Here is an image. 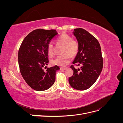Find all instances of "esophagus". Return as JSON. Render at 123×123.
<instances>
[{
  "mask_svg": "<svg viewBox=\"0 0 123 123\" xmlns=\"http://www.w3.org/2000/svg\"><path fill=\"white\" fill-rule=\"evenodd\" d=\"M60 69H61V70H65L67 69V68H65V67H61Z\"/></svg>",
  "mask_w": 123,
  "mask_h": 123,
  "instance_id": "1",
  "label": "esophagus"
}]
</instances>
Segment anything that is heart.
<instances>
[{"label": "heart", "instance_id": "heart-1", "mask_svg": "<svg viewBox=\"0 0 123 123\" xmlns=\"http://www.w3.org/2000/svg\"><path fill=\"white\" fill-rule=\"evenodd\" d=\"M57 43L64 46L62 49V55L58 56L51 61V64L55 65L64 66L66 65L70 61L69 54L74 56L77 53L79 50V44L75 40L72 39L70 35L62 34L56 40ZM47 53L48 56L52 57L54 55V46L52 43L48 44L47 48Z\"/></svg>", "mask_w": 123, "mask_h": 123}]
</instances>
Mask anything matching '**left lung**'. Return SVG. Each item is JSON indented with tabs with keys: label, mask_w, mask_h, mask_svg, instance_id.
Listing matches in <instances>:
<instances>
[{
	"label": "left lung",
	"mask_w": 123,
	"mask_h": 123,
	"mask_svg": "<svg viewBox=\"0 0 123 123\" xmlns=\"http://www.w3.org/2000/svg\"><path fill=\"white\" fill-rule=\"evenodd\" d=\"M73 34L79 44V50L73 64L80 66V69L71 68L73 75L69 78L73 88L85 90L91 87L98 79L103 66L101 48L98 40L88 31L82 28L74 29Z\"/></svg>",
	"instance_id": "8db88e82"
}]
</instances>
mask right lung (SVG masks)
Returning a JSON list of instances; mask_svg holds the SVG:
<instances>
[{"instance_id":"right-lung-1","label":"right lung","mask_w":123,"mask_h":123,"mask_svg":"<svg viewBox=\"0 0 123 123\" xmlns=\"http://www.w3.org/2000/svg\"><path fill=\"white\" fill-rule=\"evenodd\" d=\"M58 34L55 30L36 29L25 37L18 51V59L20 71L27 84L38 91L46 90L55 81L57 66L43 69L47 65V46L51 39Z\"/></svg>"}]
</instances>
